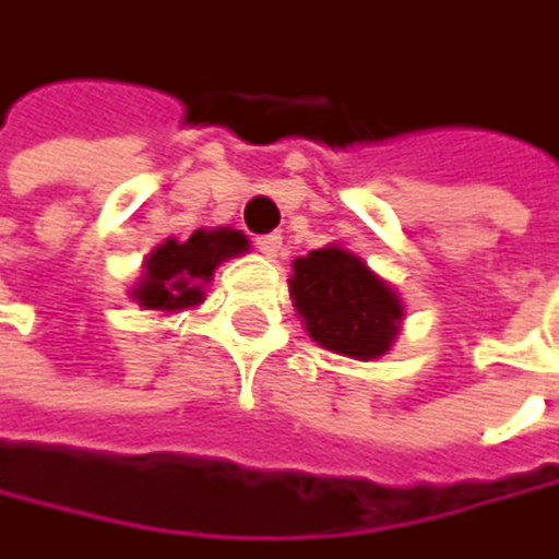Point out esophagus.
Listing matches in <instances>:
<instances>
[{"mask_svg":"<svg viewBox=\"0 0 559 559\" xmlns=\"http://www.w3.org/2000/svg\"><path fill=\"white\" fill-rule=\"evenodd\" d=\"M255 248H259V252L265 255V259H276L280 252H283V235H259L255 238Z\"/></svg>","mask_w":559,"mask_h":559,"instance_id":"1","label":"esophagus"}]
</instances>
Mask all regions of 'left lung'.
<instances>
[{
	"mask_svg": "<svg viewBox=\"0 0 559 559\" xmlns=\"http://www.w3.org/2000/svg\"><path fill=\"white\" fill-rule=\"evenodd\" d=\"M290 297L311 338L348 359L383 356L404 314L391 286L342 248H318L297 259Z\"/></svg>",
	"mask_w": 559,
	"mask_h": 559,
	"instance_id": "left-lung-1",
	"label": "left lung"
}]
</instances>
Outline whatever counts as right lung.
Masks as SVG:
<instances>
[{"label": "right lung", "mask_w": 559, "mask_h": 559, "mask_svg": "<svg viewBox=\"0 0 559 559\" xmlns=\"http://www.w3.org/2000/svg\"><path fill=\"white\" fill-rule=\"evenodd\" d=\"M248 241L241 231L217 227V231H197L189 241H165L155 248L144 265L141 286L134 290V300L147 311H179L203 300V286L214 276L221 259H231L245 252Z\"/></svg>", "instance_id": "1"}]
</instances>
